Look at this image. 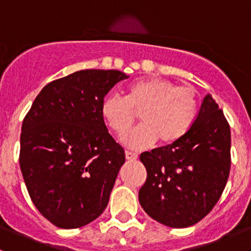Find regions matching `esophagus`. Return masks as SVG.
Here are the masks:
<instances>
[{
	"label": "esophagus",
	"instance_id": "1",
	"mask_svg": "<svg viewBox=\"0 0 251 251\" xmlns=\"http://www.w3.org/2000/svg\"><path fill=\"white\" fill-rule=\"evenodd\" d=\"M126 158L128 161H134V159L138 158V154L134 152H130V151H126Z\"/></svg>",
	"mask_w": 251,
	"mask_h": 251
}]
</instances>
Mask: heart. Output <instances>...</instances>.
Segmentation results:
<instances>
[{
	"label": "heart",
	"instance_id": "b5f03b06",
	"mask_svg": "<svg viewBox=\"0 0 251 251\" xmlns=\"http://www.w3.org/2000/svg\"><path fill=\"white\" fill-rule=\"evenodd\" d=\"M101 117L115 134H123L139 113L142 124L122 137L127 147L141 150L159 142L171 146L191 129L199 113V95L190 85H177L163 77H145L126 88V97L108 95Z\"/></svg>",
	"mask_w": 251,
	"mask_h": 251
}]
</instances>
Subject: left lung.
Returning <instances> with one entry per match:
<instances>
[{"mask_svg": "<svg viewBox=\"0 0 251 251\" xmlns=\"http://www.w3.org/2000/svg\"><path fill=\"white\" fill-rule=\"evenodd\" d=\"M230 147L229 123L207 94L194 126L181 141L139 157L147 170L138 195L143 210L171 227H188L202 220L227 182Z\"/></svg>", "mask_w": 251, "mask_h": 251, "instance_id": "obj_1", "label": "left lung"}]
</instances>
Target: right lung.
Returning a JSON list of instances; mask_svg holds the SVG:
<instances>
[{"instance_id":"add662e5","label":"right lung","mask_w":251,"mask_h":251,"mask_svg":"<svg viewBox=\"0 0 251 251\" xmlns=\"http://www.w3.org/2000/svg\"><path fill=\"white\" fill-rule=\"evenodd\" d=\"M119 70H80L44 86L22 122L20 167L40 214L76 229L105 210L126 161L101 117Z\"/></svg>"}]
</instances>
